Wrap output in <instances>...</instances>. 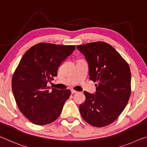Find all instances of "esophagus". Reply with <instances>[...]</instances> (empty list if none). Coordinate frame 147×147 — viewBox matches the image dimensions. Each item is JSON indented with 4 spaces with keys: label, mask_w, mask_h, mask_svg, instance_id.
I'll use <instances>...</instances> for the list:
<instances>
[{
    "label": "esophagus",
    "mask_w": 147,
    "mask_h": 147,
    "mask_svg": "<svg viewBox=\"0 0 147 147\" xmlns=\"http://www.w3.org/2000/svg\"><path fill=\"white\" fill-rule=\"evenodd\" d=\"M71 94H76V93H78V92H77V91H76V90H71Z\"/></svg>",
    "instance_id": "1"
}]
</instances>
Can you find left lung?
I'll return each instance as SVG.
<instances>
[{
  "label": "left lung",
  "instance_id": "left-lung-1",
  "mask_svg": "<svg viewBox=\"0 0 147 147\" xmlns=\"http://www.w3.org/2000/svg\"><path fill=\"white\" fill-rule=\"evenodd\" d=\"M88 64L90 80L96 92L84 91L85 102L79 105L83 119L95 127L113 123L123 111L131 94V72L127 62L111 45L97 42L78 45Z\"/></svg>",
  "mask_w": 147,
  "mask_h": 147
}]
</instances>
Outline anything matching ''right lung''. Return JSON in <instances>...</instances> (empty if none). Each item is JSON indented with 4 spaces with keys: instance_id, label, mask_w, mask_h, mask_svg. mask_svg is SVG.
Masks as SVG:
<instances>
[{
    "instance_id": "add662e5",
    "label": "right lung",
    "mask_w": 147,
    "mask_h": 147,
    "mask_svg": "<svg viewBox=\"0 0 147 147\" xmlns=\"http://www.w3.org/2000/svg\"><path fill=\"white\" fill-rule=\"evenodd\" d=\"M75 49V45L40 43L21 58L11 86L19 110L33 124H48L61 115L71 91H49L47 84L57 76L59 66Z\"/></svg>"
}]
</instances>
